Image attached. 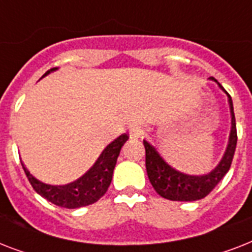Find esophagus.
<instances>
[{"instance_id":"obj_1","label":"esophagus","mask_w":252,"mask_h":252,"mask_svg":"<svg viewBox=\"0 0 252 252\" xmlns=\"http://www.w3.org/2000/svg\"><path fill=\"white\" fill-rule=\"evenodd\" d=\"M128 133H129L130 137H138V136H141L142 129L138 126H130L128 128Z\"/></svg>"}]
</instances>
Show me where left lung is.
<instances>
[{
	"label": "left lung",
	"instance_id": "1",
	"mask_svg": "<svg viewBox=\"0 0 252 252\" xmlns=\"http://www.w3.org/2000/svg\"><path fill=\"white\" fill-rule=\"evenodd\" d=\"M211 80L216 81L220 89L226 93L231 112V132L229 137V145L222 159L216 166L215 170H212L209 174L200 176L183 174L168 165L162 158L161 154L158 153V150L152 144L144 140L146 172L154 189L157 191L158 195L165 199L172 200V201H195V200L203 199L209 195L212 189L221 182L231 166L235 146H237V126H235L233 102H231V96L229 93L220 85L219 81L213 77H211Z\"/></svg>",
	"mask_w": 252,
	"mask_h": 252
}]
</instances>
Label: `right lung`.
<instances>
[{"instance_id":"right-lung-1","label":"right lung","mask_w":252,"mask_h":252,"mask_svg":"<svg viewBox=\"0 0 252 252\" xmlns=\"http://www.w3.org/2000/svg\"><path fill=\"white\" fill-rule=\"evenodd\" d=\"M56 69L57 68H53L45 72L44 76ZM126 140H128L126 134L119 136L115 141L111 142L110 145L103 150L96 162L86 174L81 176L80 179L69 184H64V186H51V184L43 183L36 179L23 163L22 166L33 189L44 199L57 207L68 208V209L86 207L98 201L108 189L111 180H112L115 165L120 154V149L126 144Z\"/></svg>"}]
</instances>
